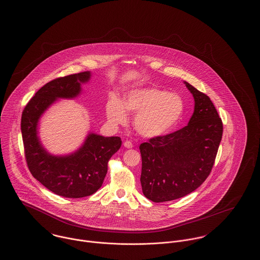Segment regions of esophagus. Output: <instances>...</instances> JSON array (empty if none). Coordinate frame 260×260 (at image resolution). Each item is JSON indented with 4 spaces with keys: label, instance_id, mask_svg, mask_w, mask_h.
Returning <instances> with one entry per match:
<instances>
[{
    "label": "esophagus",
    "instance_id": "obj_1",
    "mask_svg": "<svg viewBox=\"0 0 260 260\" xmlns=\"http://www.w3.org/2000/svg\"><path fill=\"white\" fill-rule=\"evenodd\" d=\"M124 146L125 148H133V143L129 140H126L124 142Z\"/></svg>",
    "mask_w": 260,
    "mask_h": 260
}]
</instances>
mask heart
Wrapping results in <instances>:
<instances>
[{
	"instance_id": "b5f03b06",
	"label": "heart",
	"mask_w": 260,
	"mask_h": 260,
	"mask_svg": "<svg viewBox=\"0 0 260 260\" xmlns=\"http://www.w3.org/2000/svg\"><path fill=\"white\" fill-rule=\"evenodd\" d=\"M184 110L182 99L155 87L135 88L122 101L112 98L106 104V115L112 124H124L126 112L136 113L134 126L145 137L167 134L180 120Z\"/></svg>"
}]
</instances>
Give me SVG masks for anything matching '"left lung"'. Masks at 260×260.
Returning a JSON list of instances; mask_svg holds the SVG:
<instances>
[{
	"label": "left lung",
	"mask_w": 260,
	"mask_h": 260,
	"mask_svg": "<svg viewBox=\"0 0 260 260\" xmlns=\"http://www.w3.org/2000/svg\"><path fill=\"white\" fill-rule=\"evenodd\" d=\"M195 100L188 124L140 144V182L154 203L173 201L195 191L210 175L222 138L223 124L210 98L185 82Z\"/></svg>",
	"instance_id": "left-lung-1"
}]
</instances>
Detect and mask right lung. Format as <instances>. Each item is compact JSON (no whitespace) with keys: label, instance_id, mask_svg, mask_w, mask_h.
I'll list each match as a JSON object with an SVG mask.
<instances>
[{"label":"right lung","instance_id":"add662e5","mask_svg":"<svg viewBox=\"0 0 260 260\" xmlns=\"http://www.w3.org/2000/svg\"><path fill=\"white\" fill-rule=\"evenodd\" d=\"M90 73L82 72L56 78L41 87L29 100L21 116L25 160L31 174L54 194L66 198H83L95 193L108 171V161L120 149L119 136L90 134L85 144L66 157L48 154L39 142L37 124L44 111L57 99H72L81 91Z\"/></svg>","mask_w":260,"mask_h":260}]
</instances>
